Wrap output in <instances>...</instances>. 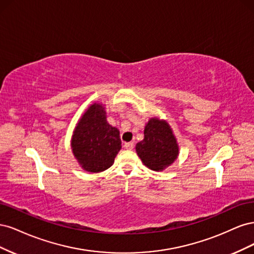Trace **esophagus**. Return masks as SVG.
Instances as JSON below:
<instances>
[{"instance_id": "34e87169", "label": "esophagus", "mask_w": 254, "mask_h": 254, "mask_svg": "<svg viewBox=\"0 0 254 254\" xmlns=\"http://www.w3.org/2000/svg\"><path fill=\"white\" fill-rule=\"evenodd\" d=\"M124 147H125L126 149L131 150V149L134 147V144H133V142H128V143H125V144H124Z\"/></svg>"}]
</instances>
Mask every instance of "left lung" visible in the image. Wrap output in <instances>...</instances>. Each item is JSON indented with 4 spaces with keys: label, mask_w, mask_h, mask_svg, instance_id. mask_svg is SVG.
I'll return each instance as SVG.
<instances>
[{
    "label": "left lung",
    "mask_w": 254,
    "mask_h": 254,
    "mask_svg": "<svg viewBox=\"0 0 254 254\" xmlns=\"http://www.w3.org/2000/svg\"><path fill=\"white\" fill-rule=\"evenodd\" d=\"M137 156L152 171H162L178 156V144L171 127L164 121L149 120L145 126L144 140L135 146Z\"/></svg>",
    "instance_id": "obj_1"
}]
</instances>
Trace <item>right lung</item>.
<instances>
[{
	"label": "right lung",
	"mask_w": 254,
	"mask_h": 254,
	"mask_svg": "<svg viewBox=\"0 0 254 254\" xmlns=\"http://www.w3.org/2000/svg\"><path fill=\"white\" fill-rule=\"evenodd\" d=\"M122 147L119 130L106 121L101 105H92L82 115L72 137L75 158L84 170L99 173L109 168Z\"/></svg>",
	"instance_id": "right-lung-1"
}]
</instances>
